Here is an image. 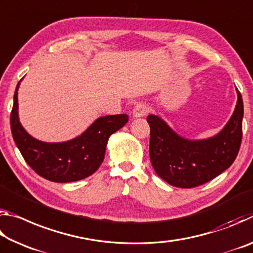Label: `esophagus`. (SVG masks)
<instances>
[{"label": "esophagus", "instance_id": "esophagus-1", "mask_svg": "<svg viewBox=\"0 0 253 253\" xmlns=\"http://www.w3.org/2000/svg\"><path fill=\"white\" fill-rule=\"evenodd\" d=\"M148 113V107L144 102H139V104L135 105L134 109H132V115L134 117H143Z\"/></svg>", "mask_w": 253, "mask_h": 253}]
</instances>
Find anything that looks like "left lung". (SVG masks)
<instances>
[{
    "label": "left lung",
    "instance_id": "8db88e82",
    "mask_svg": "<svg viewBox=\"0 0 253 253\" xmlns=\"http://www.w3.org/2000/svg\"><path fill=\"white\" fill-rule=\"evenodd\" d=\"M237 91V106L230 121L208 139L183 138L163 119L149 115V157L158 176L173 186L191 188L211 181L232 165L242 139L243 101Z\"/></svg>",
    "mask_w": 253,
    "mask_h": 253
}]
</instances>
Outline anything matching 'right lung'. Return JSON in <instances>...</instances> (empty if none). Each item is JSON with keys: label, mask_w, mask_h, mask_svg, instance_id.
<instances>
[{"label": "right lung", "mask_w": 253, "mask_h": 253, "mask_svg": "<svg viewBox=\"0 0 253 253\" xmlns=\"http://www.w3.org/2000/svg\"><path fill=\"white\" fill-rule=\"evenodd\" d=\"M11 111V131L24 161L34 172L57 183L76 182L90 176L104 161L106 146L111 134L128 122L126 114L98 118L84 134L68 142H40L25 131L19 121L18 89Z\"/></svg>", "instance_id": "right-lung-1"}]
</instances>
